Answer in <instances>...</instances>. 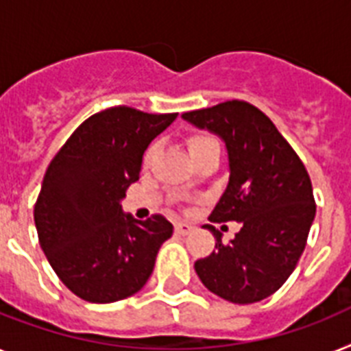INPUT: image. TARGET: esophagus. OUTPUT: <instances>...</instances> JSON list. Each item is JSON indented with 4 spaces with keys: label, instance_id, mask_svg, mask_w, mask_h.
<instances>
[{
    "label": "esophagus",
    "instance_id": "34e87169",
    "mask_svg": "<svg viewBox=\"0 0 351 351\" xmlns=\"http://www.w3.org/2000/svg\"><path fill=\"white\" fill-rule=\"evenodd\" d=\"M191 230H193V225L184 223V221H178V223H175V232H176V234L185 236V234H189Z\"/></svg>",
    "mask_w": 351,
    "mask_h": 351
}]
</instances>
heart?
Masks as SVG:
<instances>
[{
  "label": "heart",
  "mask_w": 351,
  "mask_h": 351,
  "mask_svg": "<svg viewBox=\"0 0 351 351\" xmlns=\"http://www.w3.org/2000/svg\"><path fill=\"white\" fill-rule=\"evenodd\" d=\"M213 141L210 136L207 135H193L187 138V149H189V153H195L196 149H200V147H204L205 144H209V142ZM151 153H153V147H149V149L146 151V156H144V160H149Z\"/></svg>",
  "instance_id": "heart-1"
}]
</instances>
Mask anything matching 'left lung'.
<instances>
[{"label": "left lung", "instance_id": "1", "mask_svg": "<svg viewBox=\"0 0 351 351\" xmlns=\"http://www.w3.org/2000/svg\"><path fill=\"white\" fill-rule=\"evenodd\" d=\"M193 126L220 136L229 155V184L210 221H240L229 243L198 259L202 283L230 303L269 298L294 272L315 218L306 167L263 111L245 101H227L182 115Z\"/></svg>", "mask_w": 351, "mask_h": 351}]
</instances>
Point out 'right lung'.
I'll return each mask as SVG.
<instances>
[{"label": "right lung", "mask_w": 351, "mask_h": 351, "mask_svg": "<svg viewBox=\"0 0 351 351\" xmlns=\"http://www.w3.org/2000/svg\"><path fill=\"white\" fill-rule=\"evenodd\" d=\"M178 113L130 106L102 110L82 122L50 162L34 207L37 236L53 272L90 303L136 294L158 249L173 234L162 215L146 221L122 213L151 141Z\"/></svg>", "instance_id": "right-lung-1"}]
</instances>
